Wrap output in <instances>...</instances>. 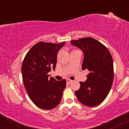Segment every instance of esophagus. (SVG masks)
Returning <instances> with one entry per match:
<instances>
[{"label": "esophagus", "mask_w": 129, "mask_h": 129, "mask_svg": "<svg viewBox=\"0 0 129 129\" xmlns=\"http://www.w3.org/2000/svg\"><path fill=\"white\" fill-rule=\"evenodd\" d=\"M72 82H73V81H72V80H71V79H67V82L68 84L72 83Z\"/></svg>", "instance_id": "34e87169"}]
</instances>
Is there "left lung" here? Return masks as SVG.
I'll list each match as a JSON object with an SVG mask.
<instances>
[{
	"label": "left lung",
	"mask_w": 129,
	"mask_h": 129,
	"mask_svg": "<svg viewBox=\"0 0 129 129\" xmlns=\"http://www.w3.org/2000/svg\"><path fill=\"white\" fill-rule=\"evenodd\" d=\"M71 44L83 51L82 69H87L85 82H79L80 88L75 94L82 104L93 107L100 104L107 96L113 81V59L105 45L92 38L71 41Z\"/></svg>",
	"instance_id": "left-lung-1"
}]
</instances>
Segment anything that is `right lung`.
I'll use <instances>...</instances> for the list:
<instances>
[{"mask_svg":"<svg viewBox=\"0 0 129 129\" xmlns=\"http://www.w3.org/2000/svg\"><path fill=\"white\" fill-rule=\"evenodd\" d=\"M65 43H37L28 51L22 62L24 87L30 100L41 109L51 110L61 101L66 80L49 78L48 73L51 70H55L57 52Z\"/></svg>","mask_w":129,"mask_h":129,"instance_id":"add662e5","label":"right lung"}]
</instances>
